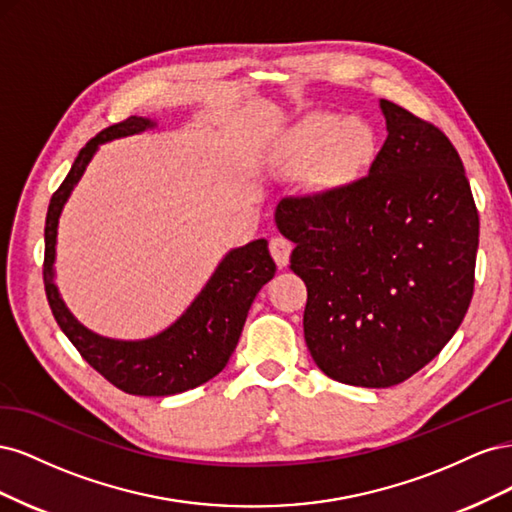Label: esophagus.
Returning <instances> with one entry per match:
<instances>
[{
    "instance_id": "34e87169",
    "label": "esophagus",
    "mask_w": 512,
    "mask_h": 512,
    "mask_svg": "<svg viewBox=\"0 0 512 512\" xmlns=\"http://www.w3.org/2000/svg\"><path fill=\"white\" fill-rule=\"evenodd\" d=\"M269 250L273 260L277 262V267L284 269L290 260V252H292V243L286 237H273L269 241Z\"/></svg>"
}]
</instances>
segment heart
Returning <instances> with one entry per match:
<instances>
[{
    "label": "heart",
    "mask_w": 512,
    "mask_h": 512,
    "mask_svg": "<svg viewBox=\"0 0 512 512\" xmlns=\"http://www.w3.org/2000/svg\"><path fill=\"white\" fill-rule=\"evenodd\" d=\"M376 134L367 121L335 113H309L286 138L284 153L294 164H312L322 156L331 177H352L371 162Z\"/></svg>",
    "instance_id": "b5f03b06"
}]
</instances>
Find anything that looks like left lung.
Returning <instances> with one entry per match:
<instances>
[{"label":"left lung","mask_w":512,"mask_h":512,"mask_svg":"<svg viewBox=\"0 0 512 512\" xmlns=\"http://www.w3.org/2000/svg\"><path fill=\"white\" fill-rule=\"evenodd\" d=\"M386 141L369 173L286 196L275 222L307 286L305 342L329 378L386 389L455 335L474 294L478 211L457 149L380 100Z\"/></svg>","instance_id":"left-lung-1"}]
</instances>
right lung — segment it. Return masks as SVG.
Listing matches in <instances>:
<instances>
[{
  "label": "right lung",
  "mask_w": 512,
  "mask_h": 512,
  "mask_svg": "<svg viewBox=\"0 0 512 512\" xmlns=\"http://www.w3.org/2000/svg\"><path fill=\"white\" fill-rule=\"evenodd\" d=\"M156 126L145 117L102 130L79 151L68 177L51 198L44 224V290L51 312L83 359L117 389L130 395L166 397L196 389L226 367L235 352L247 312L258 290L275 275V262L265 239H256L237 250H230L200 290L194 303L170 327L149 339L121 342L85 329L66 303L61 301L53 282V262L57 243V222L74 185L83 177L89 160L106 141L132 136Z\"/></svg>",
  "instance_id": "add662e5"
}]
</instances>
